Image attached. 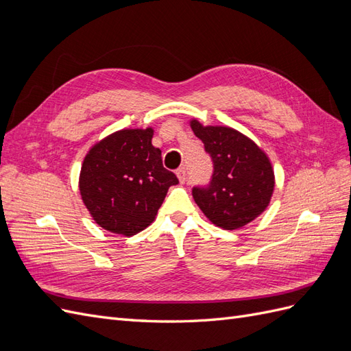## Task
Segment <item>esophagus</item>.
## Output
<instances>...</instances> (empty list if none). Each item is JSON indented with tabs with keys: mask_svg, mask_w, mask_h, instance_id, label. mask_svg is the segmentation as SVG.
<instances>
[{
	"mask_svg": "<svg viewBox=\"0 0 351 351\" xmlns=\"http://www.w3.org/2000/svg\"><path fill=\"white\" fill-rule=\"evenodd\" d=\"M176 174H177V177H178V180H180V183H184L186 182V168L184 167H180L177 171H176Z\"/></svg>",
	"mask_w": 351,
	"mask_h": 351,
	"instance_id": "obj_1",
	"label": "esophagus"
}]
</instances>
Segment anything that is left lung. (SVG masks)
<instances>
[{"label": "left lung", "mask_w": 351, "mask_h": 351, "mask_svg": "<svg viewBox=\"0 0 351 351\" xmlns=\"http://www.w3.org/2000/svg\"><path fill=\"white\" fill-rule=\"evenodd\" d=\"M190 125L214 165L210 182L192 189L197 206L210 222L224 230L249 224L267 209L274 192L268 156L231 127H205L197 120L190 121Z\"/></svg>", "instance_id": "1"}]
</instances>
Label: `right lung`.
I'll return each mask as SVG.
<instances>
[{
    "mask_svg": "<svg viewBox=\"0 0 351 351\" xmlns=\"http://www.w3.org/2000/svg\"><path fill=\"white\" fill-rule=\"evenodd\" d=\"M152 129L120 130L95 145L82 165L79 189L97 224L134 236L155 219L169 186L178 183L152 145Z\"/></svg>",
    "mask_w": 351,
    "mask_h": 351,
    "instance_id": "1",
    "label": "right lung"
}]
</instances>
